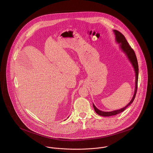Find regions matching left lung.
Segmentation results:
<instances>
[{
	"label": "left lung",
	"instance_id": "1",
	"mask_svg": "<svg viewBox=\"0 0 153 153\" xmlns=\"http://www.w3.org/2000/svg\"><path fill=\"white\" fill-rule=\"evenodd\" d=\"M113 32H114V34L116 36V42L120 45V48L121 49L122 51L127 55L128 60L132 64L134 71L136 73V87H135V91H134V96L131 99V100L130 102L124 108H122L120 110H114L113 111H109V112H105V111H102L99 110L98 108H96V107L93 104V107L96 112V113L100 116H104V117H108V116H114L117 114H119L123 111L126 110V108L130 105L135 99L136 97V93H137V85H138V62L137 59L136 57V54L134 50L131 48V46L128 45L127 41L126 40L124 36L122 34L121 32H120L118 30H114Z\"/></svg>",
	"mask_w": 153,
	"mask_h": 153
}]
</instances>
